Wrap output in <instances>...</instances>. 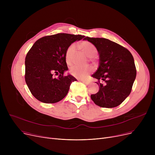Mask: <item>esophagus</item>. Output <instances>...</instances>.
I'll use <instances>...</instances> for the list:
<instances>
[{"label": "esophagus", "mask_w": 155, "mask_h": 155, "mask_svg": "<svg viewBox=\"0 0 155 155\" xmlns=\"http://www.w3.org/2000/svg\"><path fill=\"white\" fill-rule=\"evenodd\" d=\"M82 82L84 83L86 85H89V84H90V82H89L88 81H87V80H82Z\"/></svg>", "instance_id": "obj_1"}]
</instances>
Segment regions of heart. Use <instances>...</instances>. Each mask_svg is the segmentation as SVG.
I'll use <instances>...</instances> for the list:
<instances>
[{"label": "heart", "mask_w": 155, "mask_h": 155, "mask_svg": "<svg viewBox=\"0 0 155 155\" xmlns=\"http://www.w3.org/2000/svg\"><path fill=\"white\" fill-rule=\"evenodd\" d=\"M78 47L83 53L85 54L89 58H93L95 57L98 51H97V48L91 43L87 41H82L79 43ZM75 45H70L66 51L65 53V60L68 64H71L73 61V56H74L75 53ZM92 71V68L91 67L83 68L78 66H75L70 69V73L73 76L77 78L84 79L85 78L89 73Z\"/></svg>", "instance_id": "heart-1"}]
</instances>
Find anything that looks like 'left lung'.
<instances>
[{"instance_id": "left-lung-1", "label": "left lung", "mask_w": 155, "mask_h": 155, "mask_svg": "<svg viewBox=\"0 0 155 155\" xmlns=\"http://www.w3.org/2000/svg\"><path fill=\"white\" fill-rule=\"evenodd\" d=\"M84 39L93 44L99 54V67L92 75L99 80V90L91 95L92 100L101 107L118 106L129 95L136 79L133 55L124 47L107 39L86 37Z\"/></svg>"}]
</instances>
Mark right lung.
Instances as JSON below:
<instances>
[{
	"mask_svg": "<svg viewBox=\"0 0 155 155\" xmlns=\"http://www.w3.org/2000/svg\"><path fill=\"white\" fill-rule=\"evenodd\" d=\"M84 37L59 33L40 38L31 47L25 59V80L39 101L53 104L67 95L71 82L77 79L70 74L63 75L68 69L65 53L73 43Z\"/></svg>",
	"mask_w": 155,
	"mask_h": 155,
	"instance_id": "add662e5",
	"label": "right lung"
}]
</instances>
